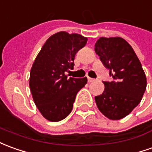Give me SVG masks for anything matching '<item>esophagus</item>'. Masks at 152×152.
Here are the masks:
<instances>
[{
    "instance_id": "obj_1",
    "label": "esophagus",
    "mask_w": 152,
    "mask_h": 152,
    "mask_svg": "<svg viewBox=\"0 0 152 152\" xmlns=\"http://www.w3.org/2000/svg\"><path fill=\"white\" fill-rule=\"evenodd\" d=\"M94 80H95V79H93V78H91V77H88V81H89V82H93Z\"/></svg>"
}]
</instances>
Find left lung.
I'll return each instance as SVG.
<instances>
[{
  "instance_id": "obj_1",
  "label": "left lung",
  "mask_w": 152,
  "mask_h": 152,
  "mask_svg": "<svg viewBox=\"0 0 152 152\" xmlns=\"http://www.w3.org/2000/svg\"><path fill=\"white\" fill-rule=\"evenodd\" d=\"M94 51L109 70L112 81H104V91L95 96L98 109L104 116L118 120L138 105L146 88L142 64L131 45L124 39L100 38Z\"/></svg>"
}]
</instances>
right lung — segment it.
I'll list each match as a JSON object with an SVG mask.
<instances>
[{
  "instance_id": "right-lung-1",
  "label": "right lung",
  "mask_w": 152,
  "mask_h": 152,
  "mask_svg": "<svg viewBox=\"0 0 152 152\" xmlns=\"http://www.w3.org/2000/svg\"><path fill=\"white\" fill-rule=\"evenodd\" d=\"M87 38L64 31L52 35L43 44L32 66L29 88L34 101L46 119L58 122L68 116L78 91L87 78H67L76 53L86 46Z\"/></svg>"
}]
</instances>
